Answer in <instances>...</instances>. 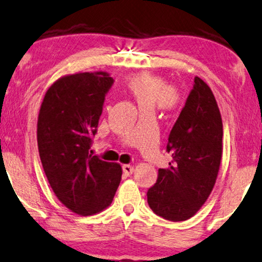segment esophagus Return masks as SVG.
I'll use <instances>...</instances> for the list:
<instances>
[{
    "label": "esophagus",
    "instance_id": "obj_1",
    "mask_svg": "<svg viewBox=\"0 0 262 262\" xmlns=\"http://www.w3.org/2000/svg\"><path fill=\"white\" fill-rule=\"evenodd\" d=\"M134 171H135V169L132 165H128V164L123 165V172L125 176H131L132 173H134Z\"/></svg>",
    "mask_w": 262,
    "mask_h": 262
}]
</instances>
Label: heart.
Segmentation results:
<instances>
[{
    "instance_id": "1",
    "label": "heart",
    "mask_w": 262,
    "mask_h": 262,
    "mask_svg": "<svg viewBox=\"0 0 262 262\" xmlns=\"http://www.w3.org/2000/svg\"><path fill=\"white\" fill-rule=\"evenodd\" d=\"M124 89L134 97L142 111H151L155 107L163 111H173L181 104V96L175 89L168 86L164 78L140 72L124 81Z\"/></svg>"
}]
</instances>
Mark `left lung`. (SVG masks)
<instances>
[{
	"mask_svg": "<svg viewBox=\"0 0 262 262\" xmlns=\"http://www.w3.org/2000/svg\"><path fill=\"white\" fill-rule=\"evenodd\" d=\"M222 119L210 87L195 77L194 87L170 131L166 151L172 161L158 170L147 190L152 211L169 221H185L203 206L217 177L222 157Z\"/></svg>",
	"mask_w": 262,
	"mask_h": 262,
	"instance_id": "left-lung-1",
	"label": "left lung"
}]
</instances>
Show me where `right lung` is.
Instances as JSON below:
<instances>
[{
	"mask_svg": "<svg viewBox=\"0 0 262 262\" xmlns=\"http://www.w3.org/2000/svg\"><path fill=\"white\" fill-rule=\"evenodd\" d=\"M113 81L106 72L65 75L48 89L37 118V146L49 184L63 206L82 216L107 208L122 180L118 163L90 155Z\"/></svg>",
	"mask_w": 262,
	"mask_h": 262,
	"instance_id": "obj_1",
	"label": "right lung"
}]
</instances>
